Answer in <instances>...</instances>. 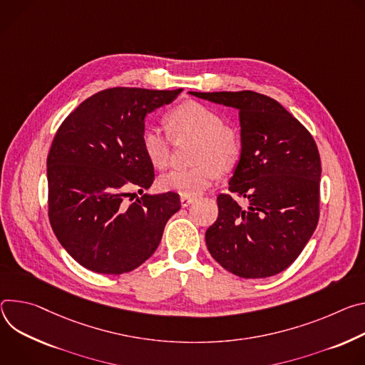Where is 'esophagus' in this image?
I'll return each instance as SVG.
<instances>
[{
  "instance_id": "esophagus-1",
  "label": "esophagus",
  "mask_w": 365,
  "mask_h": 365,
  "mask_svg": "<svg viewBox=\"0 0 365 365\" xmlns=\"http://www.w3.org/2000/svg\"><path fill=\"white\" fill-rule=\"evenodd\" d=\"M180 201H181V206H182V207H188L190 205L194 203L195 198H192V197H184V195H182V197L180 198Z\"/></svg>"
}]
</instances>
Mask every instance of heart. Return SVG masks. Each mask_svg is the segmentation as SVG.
I'll use <instances>...</instances> for the list:
<instances>
[{"label": "heart", "instance_id": "b5f03b06", "mask_svg": "<svg viewBox=\"0 0 365 365\" xmlns=\"http://www.w3.org/2000/svg\"><path fill=\"white\" fill-rule=\"evenodd\" d=\"M168 133L174 140L192 139L191 162L187 170H174L164 174L159 185L164 191L181 197H195L212 185L216 177L235 170L242 153L239 133L223 125V118L212 108L187 101L167 114ZM156 128H145L140 135V145L150 165L164 170L170 164L171 139Z\"/></svg>", "mask_w": 365, "mask_h": 365}]
</instances>
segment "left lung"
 <instances>
[{"label": "left lung", "mask_w": 365, "mask_h": 365, "mask_svg": "<svg viewBox=\"0 0 365 365\" xmlns=\"http://www.w3.org/2000/svg\"><path fill=\"white\" fill-rule=\"evenodd\" d=\"M191 96L239 111L242 153L219 194L217 220L206 232L210 255L242 278L290 267L319 220L320 156L309 130L271 97L254 91ZM246 198L239 205L234 195Z\"/></svg>", "instance_id": "left-lung-1"}]
</instances>
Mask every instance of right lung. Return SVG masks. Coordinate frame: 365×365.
<instances>
[{
    "mask_svg": "<svg viewBox=\"0 0 365 365\" xmlns=\"http://www.w3.org/2000/svg\"><path fill=\"white\" fill-rule=\"evenodd\" d=\"M181 91L108 88L81 103L58 129L46 162L49 220L61 245L87 269L117 275L138 268L181 209L175 192L125 201L155 180L140 145L146 114Z\"/></svg>",
    "mask_w": 365,
    "mask_h": 365,
    "instance_id": "add662e5",
    "label": "right lung"
}]
</instances>
